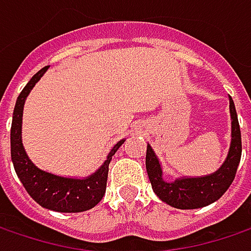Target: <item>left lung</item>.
Here are the masks:
<instances>
[{
  "mask_svg": "<svg viewBox=\"0 0 251 251\" xmlns=\"http://www.w3.org/2000/svg\"><path fill=\"white\" fill-rule=\"evenodd\" d=\"M230 100L231 116V142L228 155L225 163L212 175L200 177H182L175 182H166L163 179L162 166L155 155L153 149L148 143L146 149V170L152 184V189L157 198L176 209H199L204 207L217 199H220L228 186L233 183L236 172L242 157V133L239 119L234 108V102Z\"/></svg>",
  "mask_w": 251,
  "mask_h": 251,
  "instance_id": "left-lung-1",
  "label": "left lung"
}]
</instances>
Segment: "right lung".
Masks as SVG:
<instances>
[{
    "label": "right lung",
    "mask_w": 251,
    "mask_h": 251,
    "mask_svg": "<svg viewBox=\"0 0 251 251\" xmlns=\"http://www.w3.org/2000/svg\"><path fill=\"white\" fill-rule=\"evenodd\" d=\"M48 68L50 67L38 71L31 78V81L25 85L23 92L17 99L11 125V159L25 190L38 204L53 212L79 213L95 207L102 200L106 190V180L112 156L122 146L125 139L119 140L112 148L103 165L88 177H62L38 169L29 160L23 146V112L26 96L29 95L31 89L42 78V75L48 71Z\"/></svg>",
    "instance_id": "right-lung-1"
}]
</instances>
